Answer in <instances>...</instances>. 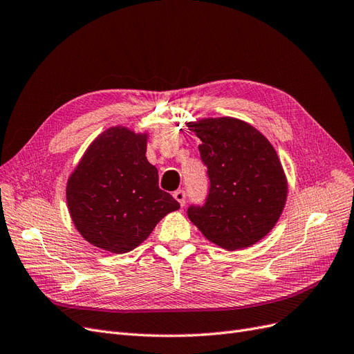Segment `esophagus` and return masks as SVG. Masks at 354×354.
<instances>
[{
  "label": "esophagus",
  "mask_w": 354,
  "mask_h": 354,
  "mask_svg": "<svg viewBox=\"0 0 354 354\" xmlns=\"http://www.w3.org/2000/svg\"><path fill=\"white\" fill-rule=\"evenodd\" d=\"M174 197H175V200H176L179 204H180L182 207L185 206V200H187V194H185V191H182V189H178V191H175Z\"/></svg>",
  "instance_id": "obj_1"
}]
</instances>
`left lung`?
Returning <instances> with one entry per match:
<instances>
[{
  "mask_svg": "<svg viewBox=\"0 0 354 354\" xmlns=\"http://www.w3.org/2000/svg\"><path fill=\"white\" fill-rule=\"evenodd\" d=\"M201 140L210 188L203 206L188 218L209 241L225 250L256 244L277 225L288 184L275 148L252 124L234 118L189 122Z\"/></svg>",
  "mask_w": 354,
  "mask_h": 354,
  "instance_id": "left-lung-1",
  "label": "left lung"
}]
</instances>
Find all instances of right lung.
Returning a JSON list of instances; mask_svg holds the SVG:
<instances>
[{
	"label": "right lung",
	"mask_w": 354,
	"mask_h": 354,
	"mask_svg": "<svg viewBox=\"0 0 354 354\" xmlns=\"http://www.w3.org/2000/svg\"><path fill=\"white\" fill-rule=\"evenodd\" d=\"M147 133L113 127L91 142L67 179L71 218L89 244L122 254L138 247L179 203L158 188Z\"/></svg>",
	"instance_id": "1"
}]
</instances>
